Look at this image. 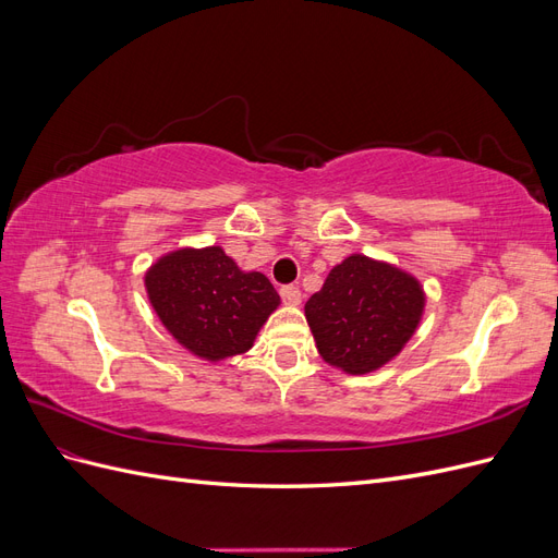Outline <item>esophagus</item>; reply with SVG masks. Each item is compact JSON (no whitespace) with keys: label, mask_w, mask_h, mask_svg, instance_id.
I'll return each instance as SVG.
<instances>
[{"label":"esophagus","mask_w":558,"mask_h":558,"mask_svg":"<svg viewBox=\"0 0 558 558\" xmlns=\"http://www.w3.org/2000/svg\"><path fill=\"white\" fill-rule=\"evenodd\" d=\"M281 300L286 302V305H291V307H295V305H300V300H302V293H300V289L298 286H281Z\"/></svg>","instance_id":"34e87169"}]
</instances>
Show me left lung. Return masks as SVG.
I'll use <instances>...</instances> for the list:
<instances>
[{"label": "left lung", "mask_w": 558, "mask_h": 558, "mask_svg": "<svg viewBox=\"0 0 558 558\" xmlns=\"http://www.w3.org/2000/svg\"><path fill=\"white\" fill-rule=\"evenodd\" d=\"M424 307L426 293L416 277L351 253L307 300L305 316L320 359L347 375H367L412 340Z\"/></svg>", "instance_id": "left-lung-1"}]
</instances>
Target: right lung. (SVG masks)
<instances>
[{
	"label": "right lung",
	"instance_id": "right-lung-1",
	"mask_svg": "<svg viewBox=\"0 0 558 558\" xmlns=\"http://www.w3.org/2000/svg\"><path fill=\"white\" fill-rule=\"evenodd\" d=\"M144 286L167 332L209 363L246 353L281 302L263 272H244L221 246L165 253Z\"/></svg>",
	"mask_w": 558,
	"mask_h": 558
}]
</instances>
